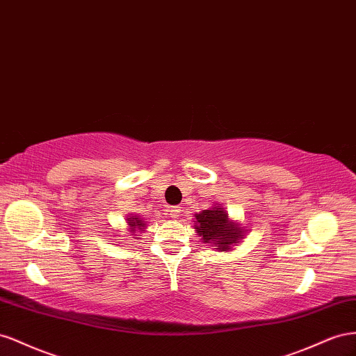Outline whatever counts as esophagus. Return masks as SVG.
<instances>
[{
  "mask_svg": "<svg viewBox=\"0 0 356 356\" xmlns=\"http://www.w3.org/2000/svg\"><path fill=\"white\" fill-rule=\"evenodd\" d=\"M168 211H170V218L176 219V218H179V216H180V211H181V210H180V207H177V206H176V207H170V210H168Z\"/></svg>",
  "mask_w": 356,
  "mask_h": 356,
  "instance_id": "obj_1",
  "label": "esophagus"
}]
</instances>
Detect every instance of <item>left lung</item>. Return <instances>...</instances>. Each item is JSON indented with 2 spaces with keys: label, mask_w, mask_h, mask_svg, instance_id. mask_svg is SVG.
Masks as SVG:
<instances>
[{
  "label": "left lung",
  "mask_w": 356,
  "mask_h": 356,
  "mask_svg": "<svg viewBox=\"0 0 356 356\" xmlns=\"http://www.w3.org/2000/svg\"><path fill=\"white\" fill-rule=\"evenodd\" d=\"M194 229L202 243H209L216 252H228L234 249L238 241L245 238L248 229L237 220L228 216L225 207L215 202L209 210L197 213Z\"/></svg>",
  "instance_id": "8db88e82"
}]
</instances>
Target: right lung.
<instances>
[{
	"label": "right lung",
	"instance_id": "add662e5",
	"mask_svg": "<svg viewBox=\"0 0 356 356\" xmlns=\"http://www.w3.org/2000/svg\"><path fill=\"white\" fill-rule=\"evenodd\" d=\"M127 225H128V234L133 236V238H138L141 232H145L147 225L145 219L140 215H129L127 219Z\"/></svg>",
	"mask_w": 356,
	"mask_h": 356
}]
</instances>
